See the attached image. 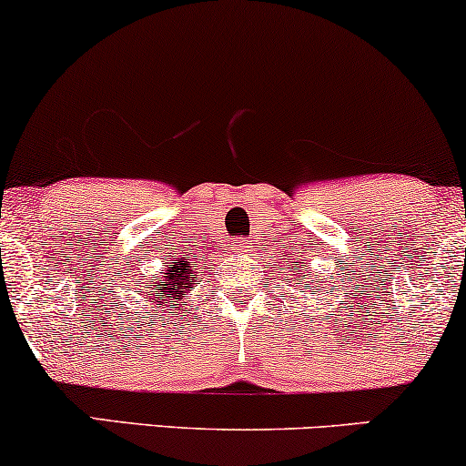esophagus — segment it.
Here are the masks:
<instances>
[{"label":"esophagus","mask_w":466,"mask_h":466,"mask_svg":"<svg viewBox=\"0 0 466 466\" xmlns=\"http://www.w3.org/2000/svg\"><path fill=\"white\" fill-rule=\"evenodd\" d=\"M234 249H237L238 256H245V253H249V251H251V249H249V243H247V240H245L243 237L234 240Z\"/></svg>","instance_id":"1"}]
</instances>
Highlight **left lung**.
Segmentation results:
<instances>
[{
  "label": "left lung",
  "instance_id": "8db88e82",
  "mask_svg": "<svg viewBox=\"0 0 466 466\" xmlns=\"http://www.w3.org/2000/svg\"><path fill=\"white\" fill-rule=\"evenodd\" d=\"M303 268H305V264H301V270H303ZM294 275H297V281L301 279L303 284H308V281H305V275H303V273H299V270H294ZM311 284H314V281H311ZM314 288H316V286H314Z\"/></svg>",
  "mask_w": 466,
  "mask_h": 466
}]
</instances>
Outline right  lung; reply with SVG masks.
<instances>
[{
	"label": "right lung",
	"instance_id": "right-lung-1",
	"mask_svg": "<svg viewBox=\"0 0 466 466\" xmlns=\"http://www.w3.org/2000/svg\"><path fill=\"white\" fill-rule=\"evenodd\" d=\"M198 270L191 267L187 258H176L174 262H167L163 273L152 284L141 288V297L155 305L161 311H167L169 316L189 314L193 305L187 301V294H191L198 284Z\"/></svg>",
	"mask_w": 466,
	"mask_h": 466
}]
</instances>
